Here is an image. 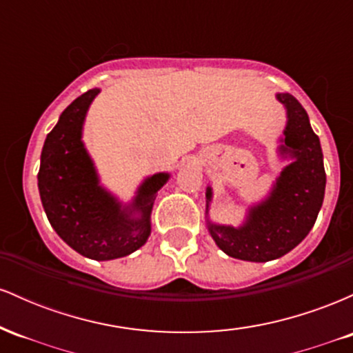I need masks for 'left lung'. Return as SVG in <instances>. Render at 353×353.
Instances as JSON below:
<instances>
[{
  "label": "left lung",
  "instance_id": "obj_1",
  "mask_svg": "<svg viewBox=\"0 0 353 353\" xmlns=\"http://www.w3.org/2000/svg\"><path fill=\"white\" fill-rule=\"evenodd\" d=\"M275 99L285 109V128L277 139V156L285 165L259 202L247 205L239 225L210 219L212 188L205 189V225L219 249L229 257L269 262L295 249L317 221L325 196V169L320 139L302 104L289 92Z\"/></svg>",
  "mask_w": 353,
  "mask_h": 353
}]
</instances>
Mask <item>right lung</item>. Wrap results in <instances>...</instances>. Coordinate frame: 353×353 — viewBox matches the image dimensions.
Returning <instances> with one entry per match:
<instances>
[{"mask_svg":"<svg viewBox=\"0 0 353 353\" xmlns=\"http://www.w3.org/2000/svg\"><path fill=\"white\" fill-rule=\"evenodd\" d=\"M99 92V88L89 89L72 101L46 136L38 189L51 228L71 249L92 261H112L148 242L154 201L171 174L144 177L129 202L101 184L83 141L84 121Z\"/></svg>","mask_w":353,"mask_h":353,"instance_id":"1","label":"right lung"}]
</instances>
